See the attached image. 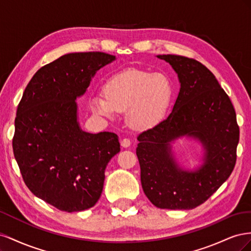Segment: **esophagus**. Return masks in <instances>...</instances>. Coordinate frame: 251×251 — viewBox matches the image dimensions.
<instances>
[{"instance_id":"34e87169","label":"esophagus","mask_w":251,"mask_h":251,"mask_svg":"<svg viewBox=\"0 0 251 251\" xmlns=\"http://www.w3.org/2000/svg\"><path fill=\"white\" fill-rule=\"evenodd\" d=\"M131 146V140L128 138H125L121 140V147L123 148H128Z\"/></svg>"}]
</instances>
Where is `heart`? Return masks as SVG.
Returning <instances> with one entry per match:
<instances>
[{
	"label": "heart",
	"instance_id": "obj_1",
	"mask_svg": "<svg viewBox=\"0 0 251 251\" xmlns=\"http://www.w3.org/2000/svg\"><path fill=\"white\" fill-rule=\"evenodd\" d=\"M101 95L90 100L96 115L113 118L126 111L127 125L135 130H148L160 123L173 96L170 79L162 73L126 69L113 75L102 87Z\"/></svg>",
	"mask_w": 251,
	"mask_h": 251
}]
</instances>
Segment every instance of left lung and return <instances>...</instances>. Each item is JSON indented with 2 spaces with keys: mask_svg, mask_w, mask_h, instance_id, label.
<instances>
[{
  "mask_svg": "<svg viewBox=\"0 0 251 251\" xmlns=\"http://www.w3.org/2000/svg\"><path fill=\"white\" fill-rule=\"evenodd\" d=\"M177 73L180 90L172 113L138 137L136 149L144 194L159 208L193 209L228 179L237 160L239 126L228 95L215 75L198 60L157 55ZM201 143L202 164L182 169L171 143L179 138Z\"/></svg>",
  "mask_w": 251,
  "mask_h": 251,
  "instance_id": "1",
  "label": "left lung"
}]
</instances>
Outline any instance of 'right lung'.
<instances>
[{
    "label": "right lung",
    "mask_w": 251,
    "mask_h": 251,
    "mask_svg": "<svg viewBox=\"0 0 251 251\" xmlns=\"http://www.w3.org/2000/svg\"><path fill=\"white\" fill-rule=\"evenodd\" d=\"M116 57L103 52L68 53L37 71L18 105L12 148L25 184L59 210L94 206L104 170L120 151L118 136L80 128L76 98L96 72Z\"/></svg>",
    "instance_id": "obj_1"
}]
</instances>
